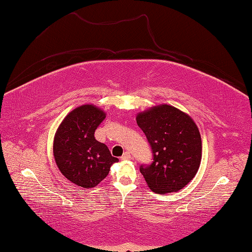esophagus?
Listing matches in <instances>:
<instances>
[{"mask_svg": "<svg viewBox=\"0 0 252 252\" xmlns=\"http://www.w3.org/2000/svg\"><path fill=\"white\" fill-rule=\"evenodd\" d=\"M131 158V155L129 153H124V155L121 157L122 160H127V159H130Z\"/></svg>", "mask_w": 252, "mask_h": 252, "instance_id": "obj_1", "label": "esophagus"}]
</instances>
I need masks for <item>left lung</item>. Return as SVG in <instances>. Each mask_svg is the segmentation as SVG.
<instances>
[{"mask_svg":"<svg viewBox=\"0 0 252 252\" xmlns=\"http://www.w3.org/2000/svg\"><path fill=\"white\" fill-rule=\"evenodd\" d=\"M152 148L153 161L139 167L155 192H173L195 177L201 160V138L192 119L182 110L160 105L136 117Z\"/></svg>","mask_w":252,"mask_h":252,"instance_id":"obj_1","label":"left lung"}]
</instances>
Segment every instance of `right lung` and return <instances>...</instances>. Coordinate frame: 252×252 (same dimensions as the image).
Returning <instances> with one entry per match:
<instances>
[{"instance_id":"1","label":"right lung","mask_w":252,"mask_h":252,"mask_svg":"<svg viewBox=\"0 0 252 252\" xmlns=\"http://www.w3.org/2000/svg\"><path fill=\"white\" fill-rule=\"evenodd\" d=\"M104 119L103 110L83 105L72 110L56 131L53 152L57 167L79 187L97 186L108 175L113 162L118 161L94 136Z\"/></svg>"}]
</instances>
